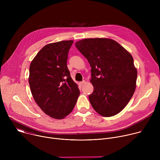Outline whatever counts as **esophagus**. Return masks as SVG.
I'll return each instance as SVG.
<instances>
[{
	"instance_id": "1",
	"label": "esophagus",
	"mask_w": 160,
	"mask_h": 160,
	"mask_svg": "<svg viewBox=\"0 0 160 160\" xmlns=\"http://www.w3.org/2000/svg\"><path fill=\"white\" fill-rule=\"evenodd\" d=\"M85 83V81L83 80V81H82V82H79V85H80V86H82V85H83V84H84Z\"/></svg>"
}]
</instances>
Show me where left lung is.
<instances>
[{
	"mask_svg": "<svg viewBox=\"0 0 160 160\" xmlns=\"http://www.w3.org/2000/svg\"><path fill=\"white\" fill-rule=\"evenodd\" d=\"M75 46L92 68L94 91L88 96L91 105L102 117L116 115L135 90L138 72L132 55L109 38H85L77 42Z\"/></svg>",
	"mask_w": 160,
	"mask_h": 160,
	"instance_id": "8db88e82",
	"label": "left lung"
}]
</instances>
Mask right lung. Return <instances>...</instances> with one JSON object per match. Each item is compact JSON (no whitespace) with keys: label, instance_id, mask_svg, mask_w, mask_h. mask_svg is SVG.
<instances>
[{"label":"right lung","instance_id":"right-lung-1","mask_svg":"<svg viewBox=\"0 0 160 160\" xmlns=\"http://www.w3.org/2000/svg\"><path fill=\"white\" fill-rule=\"evenodd\" d=\"M73 40H62L44 46L30 66L29 85L36 103L46 115L62 119L72 111L80 90L67 67Z\"/></svg>","mask_w":160,"mask_h":160}]
</instances>
